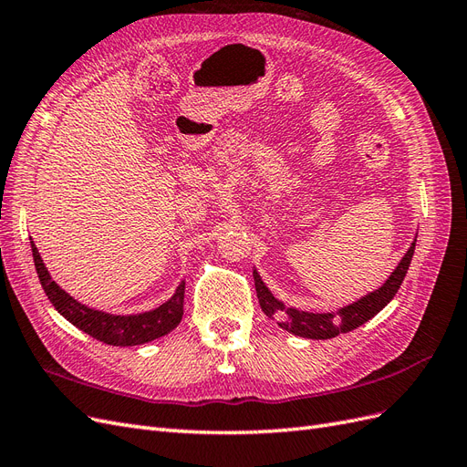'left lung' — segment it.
<instances>
[{
	"mask_svg": "<svg viewBox=\"0 0 467 467\" xmlns=\"http://www.w3.org/2000/svg\"><path fill=\"white\" fill-rule=\"evenodd\" d=\"M413 251H415V242L403 255L401 263L395 266V271L389 275V278L384 282V286L366 294L364 298H360L355 304L341 307L337 314H309V312H300V309L296 307H286L285 304L275 298L271 290L265 286L259 273L253 271L261 309L265 312V316L276 319L282 329H286L288 333L298 335V337L333 338L341 333H348L352 329L360 327L362 323L372 319L381 307H386L391 302V298L398 294L401 286L409 265H411Z\"/></svg>",
	"mask_w": 467,
	"mask_h": 467,
	"instance_id": "left-lung-1",
	"label": "left lung"
}]
</instances>
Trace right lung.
I'll return each mask as SVG.
<instances>
[{"label":"right lung","mask_w":467,"mask_h":467,"mask_svg":"<svg viewBox=\"0 0 467 467\" xmlns=\"http://www.w3.org/2000/svg\"><path fill=\"white\" fill-rule=\"evenodd\" d=\"M33 259L36 266V275L40 278L42 290L47 292L48 300L58 312L78 329L86 331L93 338L112 347H134L153 341V338L167 335L175 329L182 317V302H185V282H181L175 290L173 298L161 304L151 312L140 316H110L97 312L88 306L79 304L72 296L66 294L50 278L45 263H42L36 245L31 242Z\"/></svg>","instance_id":"1"}]
</instances>
